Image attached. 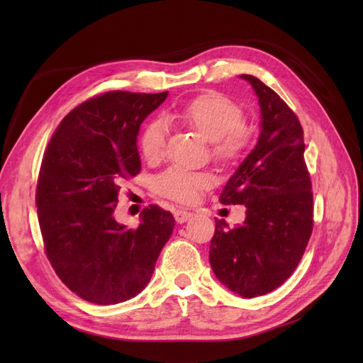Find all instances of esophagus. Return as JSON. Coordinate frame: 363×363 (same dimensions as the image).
I'll use <instances>...</instances> for the list:
<instances>
[{
    "label": "esophagus",
    "instance_id": "obj_1",
    "mask_svg": "<svg viewBox=\"0 0 363 363\" xmlns=\"http://www.w3.org/2000/svg\"><path fill=\"white\" fill-rule=\"evenodd\" d=\"M174 216H175V221H177L179 224H183L188 221V219L192 216V213L188 211H183V208H179V211L174 212Z\"/></svg>",
    "mask_w": 363,
    "mask_h": 363
}]
</instances>
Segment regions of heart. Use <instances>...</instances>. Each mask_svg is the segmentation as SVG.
Masks as SVG:
<instances>
[{
    "mask_svg": "<svg viewBox=\"0 0 363 363\" xmlns=\"http://www.w3.org/2000/svg\"><path fill=\"white\" fill-rule=\"evenodd\" d=\"M167 118L211 140L213 157L223 164H236L242 160L252 144V128L244 123V111L232 98L215 91L204 92L175 107ZM167 128L159 119H152L139 135L140 155L147 162H157L164 151ZM212 184L208 174L172 167L156 177L155 189L162 196L179 203H194Z\"/></svg>",
    "mask_w": 363,
    "mask_h": 363,
    "instance_id": "heart-1",
    "label": "heart"
}]
</instances>
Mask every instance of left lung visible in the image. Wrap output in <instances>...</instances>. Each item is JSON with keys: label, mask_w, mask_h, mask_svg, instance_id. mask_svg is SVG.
Instances as JSON below:
<instances>
[{"label": "left lung", "mask_w": 363, "mask_h": 363, "mask_svg": "<svg viewBox=\"0 0 363 363\" xmlns=\"http://www.w3.org/2000/svg\"><path fill=\"white\" fill-rule=\"evenodd\" d=\"M240 77L259 96L262 130L219 201L244 204L247 218L236 228L216 219L208 260L230 291L255 298L281 286L298 267L313 230V192L300 119L257 77Z\"/></svg>", "instance_id": "8db88e82"}]
</instances>
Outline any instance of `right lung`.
Wrapping results in <instances>:
<instances>
[{"label":"right lung","instance_id":"1","mask_svg":"<svg viewBox=\"0 0 363 363\" xmlns=\"http://www.w3.org/2000/svg\"><path fill=\"white\" fill-rule=\"evenodd\" d=\"M167 95H95L62 119L43 152L36 186L43 248L59 279L89 303L136 296L172 233V213L157 204L144 208L136 228L113 218L121 183L140 172L139 127Z\"/></svg>","mask_w":363,"mask_h":363}]
</instances>
